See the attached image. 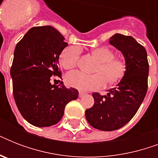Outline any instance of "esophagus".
Returning a JSON list of instances; mask_svg holds the SVG:
<instances>
[{
    "label": "esophagus",
    "mask_w": 158,
    "mask_h": 158,
    "mask_svg": "<svg viewBox=\"0 0 158 158\" xmlns=\"http://www.w3.org/2000/svg\"><path fill=\"white\" fill-rule=\"evenodd\" d=\"M84 96V93H82V92H79V98H83Z\"/></svg>",
    "instance_id": "1"
}]
</instances>
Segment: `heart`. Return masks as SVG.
I'll return each mask as SVG.
<instances>
[{
	"label": "heart",
	"instance_id": "1",
	"mask_svg": "<svg viewBox=\"0 0 158 158\" xmlns=\"http://www.w3.org/2000/svg\"><path fill=\"white\" fill-rule=\"evenodd\" d=\"M80 48L77 46H69L63 49L59 56V62L64 69H71L76 67L80 57ZM99 60L95 72L88 74L79 70L69 72L65 76L68 86L80 91H89L101 89L106 84L116 83L125 76L127 64L125 60L115 57V54L107 47L96 48L92 52Z\"/></svg>",
	"mask_w": 158,
	"mask_h": 158
}]
</instances>
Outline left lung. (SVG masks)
I'll use <instances>...</instances> for the list:
<instances>
[{"label": "left lung", "mask_w": 158, "mask_h": 158, "mask_svg": "<svg viewBox=\"0 0 158 158\" xmlns=\"http://www.w3.org/2000/svg\"><path fill=\"white\" fill-rule=\"evenodd\" d=\"M109 43L123 53L127 69L106 95L94 93V105L85 110L90 125L103 131L118 130L135 116L147 94L149 67L146 49L133 37L116 33Z\"/></svg>", "instance_id": "1"}]
</instances>
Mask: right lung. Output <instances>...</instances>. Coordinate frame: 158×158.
<instances>
[{
    "mask_svg": "<svg viewBox=\"0 0 158 158\" xmlns=\"http://www.w3.org/2000/svg\"><path fill=\"white\" fill-rule=\"evenodd\" d=\"M68 43L51 26L33 27L16 44L10 68L16 106L24 119L37 127H48L61 120L64 107L79 97L74 88L53 85L51 77L60 79V54ZM60 81V80H58Z\"/></svg>",
    "mask_w": 158,
    "mask_h": 158,
    "instance_id": "right-lung-1",
    "label": "right lung"
}]
</instances>
